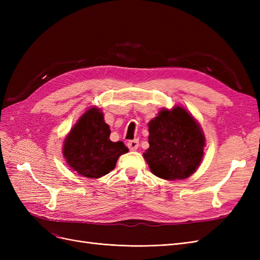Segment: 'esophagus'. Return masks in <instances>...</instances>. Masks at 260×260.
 <instances>
[{
    "label": "esophagus",
    "instance_id": "esophagus-1",
    "mask_svg": "<svg viewBox=\"0 0 260 260\" xmlns=\"http://www.w3.org/2000/svg\"><path fill=\"white\" fill-rule=\"evenodd\" d=\"M129 149H131V151H136V149L139 147V140H130L128 141L127 143Z\"/></svg>",
    "mask_w": 260,
    "mask_h": 260
}]
</instances>
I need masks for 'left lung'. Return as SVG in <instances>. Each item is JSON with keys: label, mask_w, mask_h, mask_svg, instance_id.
Instances as JSON below:
<instances>
[{"label": "left lung", "mask_w": 260, "mask_h": 260, "mask_svg": "<svg viewBox=\"0 0 260 260\" xmlns=\"http://www.w3.org/2000/svg\"><path fill=\"white\" fill-rule=\"evenodd\" d=\"M149 147L143 154L151 171L166 180L185 179L200 166L205 138L182 107L162 109L148 123Z\"/></svg>", "instance_id": "8db88e82"}]
</instances>
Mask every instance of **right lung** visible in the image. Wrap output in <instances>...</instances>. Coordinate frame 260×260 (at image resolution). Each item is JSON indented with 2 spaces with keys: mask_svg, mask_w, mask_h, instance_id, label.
<instances>
[{
  "mask_svg": "<svg viewBox=\"0 0 260 260\" xmlns=\"http://www.w3.org/2000/svg\"><path fill=\"white\" fill-rule=\"evenodd\" d=\"M111 129L100 109L91 108L70 131L65 140L64 156L78 174L98 179L111 172L119 156L128 148L121 142L109 140Z\"/></svg>",
  "mask_w": 260,
  "mask_h": 260,
  "instance_id": "right-lung-1",
  "label": "right lung"
}]
</instances>
